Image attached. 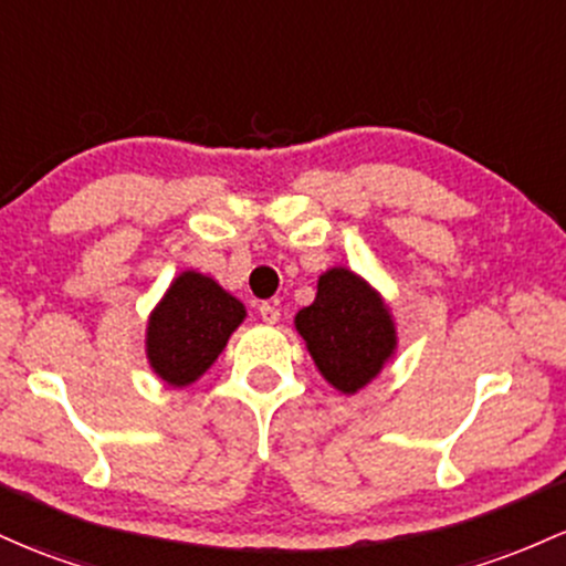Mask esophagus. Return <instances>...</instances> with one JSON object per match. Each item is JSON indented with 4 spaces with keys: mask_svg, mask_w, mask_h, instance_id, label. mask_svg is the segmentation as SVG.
<instances>
[{
    "mask_svg": "<svg viewBox=\"0 0 566 566\" xmlns=\"http://www.w3.org/2000/svg\"><path fill=\"white\" fill-rule=\"evenodd\" d=\"M260 316H263V322L265 325H276L279 322V306L276 303H260Z\"/></svg>",
    "mask_w": 566,
    "mask_h": 566,
    "instance_id": "1",
    "label": "esophagus"
}]
</instances>
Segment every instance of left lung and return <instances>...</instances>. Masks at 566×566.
<instances>
[{"instance_id":"obj_1","label":"left lung","mask_w":566,"mask_h":566,"mask_svg":"<svg viewBox=\"0 0 566 566\" xmlns=\"http://www.w3.org/2000/svg\"><path fill=\"white\" fill-rule=\"evenodd\" d=\"M319 374L338 392L354 395L392 357V316L368 282L346 269L322 273L312 306L295 316Z\"/></svg>"}]
</instances>
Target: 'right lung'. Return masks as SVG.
Returning <instances> with one entry per match:
<instances>
[{
    "label": "right lung",
    "mask_w": 566,
    "mask_h": 566,
    "mask_svg": "<svg viewBox=\"0 0 566 566\" xmlns=\"http://www.w3.org/2000/svg\"><path fill=\"white\" fill-rule=\"evenodd\" d=\"M244 303L203 273L185 271L147 322V357L171 387L207 374L228 338L244 322Z\"/></svg>",
    "instance_id": "1"
}]
</instances>
